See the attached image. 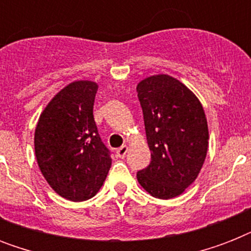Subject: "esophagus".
<instances>
[{
	"label": "esophagus",
	"instance_id": "obj_1",
	"mask_svg": "<svg viewBox=\"0 0 251 251\" xmlns=\"http://www.w3.org/2000/svg\"><path fill=\"white\" fill-rule=\"evenodd\" d=\"M116 153H117V156L120 157V159H124V157L126 156V153H127V146H121V147L116 151Z\"/></svg>",
	"mask_w": 251,
	"mask_h": 251
}]
</instances>
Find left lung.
Wrapping results in <instances>:
<instances>
[{
  "label": "left lung",
  "mask_w": 251,
  "mask_h": 251,
  "mask_svg": "<svg viewBox=\"0 0 251 251\" xmlns=\"http://www.w3.org/2000/svg\"><path fill=\"white\" fill-rule=\"evenodd\" d=\"M137 92L151 151L138 182L155 198H175L194 182L206 159V114L197 96L169 75L146 78Z\"/></svg>",
  "instance_id": "8db88e82"
}]
</instances>
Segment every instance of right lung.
<instances>
[{
    "mask_svg": "<svg viewBox=\"0 0 251 251\" xmlns=\"http://www.w3.org/2000/svg\"><path fill=\"white\" fill-rule=\"evenodd\" d=\"M98 84L73 82L52 99L35 130V153L53 190L73 202L92 198L112 165L94 120Z\"/></svg>",
    "mask_w": 251,
    "mask_h": 251,
    "instance_id": "1",
    "label": "right lung"
}]
</instances>
